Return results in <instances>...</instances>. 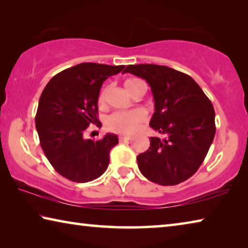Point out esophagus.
<instances>
[{
	"label": "esophagus",
	"mask_w": 248,
	"mask_h": 248,
	"mask_svg": "<svg viewBox=\"0 0 248 248\" xmlns=\"http://www.w3.org/2000/svg\"><path fill=\"white\" fill-rule=\"evenodd\" d=\"M130 139H131V137H130V136H120L119 137L120 142H128Z\"/></svg>",
	"instance_id": "34e87169"
}]
</instances>
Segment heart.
<instances>
[{
    "label": "heart",
    "instance_id": "b5f03b06",
    "mask_svg": "<svg viewBox=\"0 0 248 248\" xmlns=\"http://www.w3.org/2000/svg\"><path fill=\"white\" fill-rule=\"evenodd\" d=\"M142 81L136 78H127L124 82V89L127 90L129 94L133 93ZM105 96H106V90H103L98 95V106H104ZM145 119V112L142 109H134L131 111H117L109 117L107 120V127L111 131L121 133V134H130L136 131L139 124Z\"/></svg>",
    "mask_w": 248,
    "mask_h": 248
}]
</instances>
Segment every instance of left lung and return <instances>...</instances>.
I'll return each instance as SVG.
<instances>
[{"mask_svg": "<svg viewBox=\"0 0 248 248\" xmlns=\"http://www.w3.org/2000/svg\"><path fill=\"white\" fill-rule=\"evenodd\" d=\"M144 78L152 91L155 111L150 127L163 138L151 137L150 148L137 156L144 177L174 186L194 175L216 134L215 109L188 74L165 65H128L123 73Z\"/></svg>", "mask_w": 248, "mask_h": 248, "instance_id": "1", "label": "left lung"}]
</instances>
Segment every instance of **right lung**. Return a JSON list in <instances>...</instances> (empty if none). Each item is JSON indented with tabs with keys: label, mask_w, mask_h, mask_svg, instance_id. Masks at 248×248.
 Returning <instances> with one entry per match:
<instances>
[{
	"label": "right lung",
	"mask_w": 248,
	"mask_h": 248,
	"mask_svg": "<svg viewBox=\"0 0 248 248\" xmlns=\"http://www.w3.org/2000/svg\"><path fill=\"white\" fill-rule=\"evenodd\" d=\"M124 65L85 62L65 69L50 79L41 93L35 117L41 149L56 171L75 183L98 178L107 170L109 152L118 144L116 134L103 139L84 138L97 118L103 82Z\"/></svg>",
	"instance_id": "add662e5"
}]
</instances>
